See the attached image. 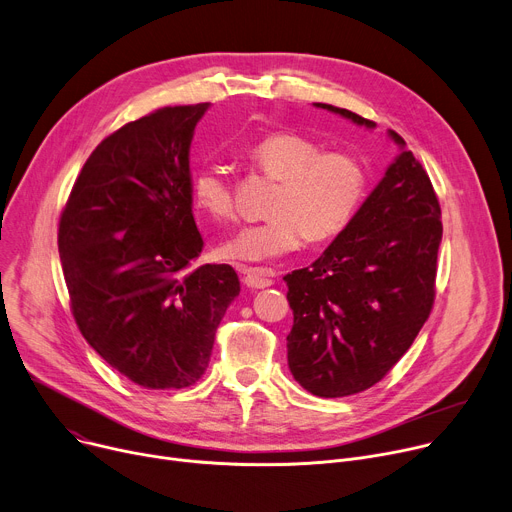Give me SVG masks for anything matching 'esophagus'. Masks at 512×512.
Returning <instances> with one entry per match:
<instances>
[{"mask_svg": "<svg viewBox=\"0 0 512 512\" xmlns=\"http://www.w3.org/2000/svg\"><path fill=\"white\" fill-rule=\"evenodd\" d=\"M241 271L245 274V284L249 288H267L274 284V274L267 269H259V267H241Z\"/></svg>", "mask_w": 512, "mask_h": 512, "instance_id": "34e87169", "label": "esophagus"}]
</instances>
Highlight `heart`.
<instances>
[{
  "instance_id": "1",
  "label": "heart",
  "mask_w": 512,
  "mask_h": 512,
  "mask_svg": "<svg viewBox=\"0 0 512 512\" xmlns=\"http://www.w3.org/2000/svg\"><path fill=\"white\" fill-rule=\"evenodd\" d=\"M249 162L278 183L269 220L247 226L222 247L234 261L284 257L300 243H325L344 232L366 193V166L346 150H327L315 138L296 131L269 133L251 146ZM199 208L218 222L236 218L234 189L220 166L199 168L193 181Z\"/></svg>"
}]
</instances>
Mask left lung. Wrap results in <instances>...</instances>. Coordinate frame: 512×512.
I'll return each instance as SVG.
<instances>
[{
	"mask_svg": "<svg viewBox=\"0 0 512 512\" xmlns=\"http://www.w3.org/2000/svg\"><path fill=\"white\" fill-rule=\"evenodd\" d=\"M317 107L374 127L348 109ZM440 238L430 177L410 150H401L325 253L284 276L294 313L288 366L306 391L346 397L385 379L430 317Z\"/></svg>",
	"mask_w": 512,
	"mask_h": 512,
	"instance_id": "left-lung-1",
	"label": "left lung"
}]
</instances>
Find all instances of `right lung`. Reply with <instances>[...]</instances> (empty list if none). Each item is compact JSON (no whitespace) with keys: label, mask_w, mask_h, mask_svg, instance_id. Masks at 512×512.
<instances>
[{"label":"right lung","mask_w":512,"mask_h":512,"mask_svg":"<svg viewBox=\"0 0 512 512\" xmlns=\"http://www.w3.org/2000/svg\"><path fill=\"white\" fill-rule=\"evenodd\" d=\"M208 102L166 107L102 140L59 218L57 247L86 342L144 389H185L206 372L216 329L241 292L230 265L191 267L189 146Z\"/></svg>","instance_id":"obj_1"}]
</instances>
